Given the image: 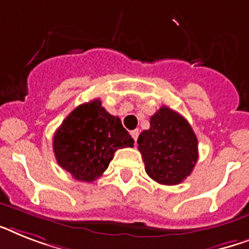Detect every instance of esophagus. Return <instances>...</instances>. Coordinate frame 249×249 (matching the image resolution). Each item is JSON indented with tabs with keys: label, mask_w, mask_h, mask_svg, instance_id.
<instances>
[{
	"label": "esophagus",
	"mask_w": 249,
	"mask_h": 249,
	"mask_svg": "<svg viewBox=\"0 0 249 249\" xmlns=\"http://www.w3.org/2000/svg\"><path fill=\"white\" fill-rule=\"evenodd\" d=\"M130 135H131V138L134 139L135 142H137V139H138V135H139V130H138V129H134V130H131L130 131Z\"/></svg>",
	"instance_id": "esophagus-1"
}]
</instances>
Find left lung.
<instances>
[{
    "label": "left lung",
    "instance_id": "obj_1",
    "mask_svg": "<svg viewBox=\"0 0 249 249\" xmlns=\"http://www.w3.org/2000/svg\"><path fill=\"white\" fill-rule=\"evenodd\" d=\"M138 137L145 173L163 185H177L191 175L198 160V141L180 114L162 106Z\"/></svg>",
    "mask_w": 249,
    "mask_h": 249
}]
</instances>
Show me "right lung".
I'll use <instances>...</instances> for the list:
<instances>
[{"label": "right lung", "instance_id": "right-lung-1", "mask_svg": "<svg viewBox=\"0 0 249 249\" xmlns=\"http://www.w3.org/2000/svg\"><path fill=\"white\" fill-rule=\"evenodd\" d=\"M134 139L118 116L108 114L100 100L79 105L53 135L57 163L80 181H94L108 167L115 151L133 147Z\"/></svg>", "mask_w": 249, "mask_h": 249}]
</instances>
